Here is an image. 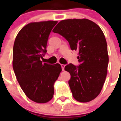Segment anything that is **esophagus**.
<instances>
[{"instance_id":"obj_1","label":"esophagus","mask_w":121,"mask_h":121,"mask_svg":"<svg viewBox=\"0 0 121 121\" xmlns=\"http://www.w3.org/2000/svg\"><path fill=\"white\" fill-rule=\"evenodd\" d=\"M61 65V67H62V70H64V68H65V65H64V64H61V65Z\"/></svg>"}]
</instances>
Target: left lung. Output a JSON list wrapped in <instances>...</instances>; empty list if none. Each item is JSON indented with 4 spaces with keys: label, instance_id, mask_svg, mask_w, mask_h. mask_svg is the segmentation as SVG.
I'll list each match as a JSON object with an SVG mask.
<instances>
[{
    "label": "left lung",
    "instance_id": "left-lung-1",
    "mask_svg": "<svg viewBox=\"0 0 121 121\" xmlns=\"http://www.w3.org/2000/svg\"><path fill=\"white\" fill-rule=\"evenodd\" d=\"M68 42L71 50L78 51L79 65L69 64L68 84L73 96L87 102L98 96L104 84L108 64L107 44L100 28L88 19L62 21L53 29Z\"/></svg>",
    "mask_w": 121,
    "mask_h": 121
}]
</instances>
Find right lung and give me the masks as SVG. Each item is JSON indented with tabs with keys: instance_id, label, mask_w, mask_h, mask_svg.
<instances>
[{
	"instance_id": "1",
	"label": "right lung",
	"mask_w": 121,
	"mask_h": 121,
	"mask_svg": "<svg viewBox=\"0 0 121 121\" xmlns=\"http://www.w3.org/2000/svg\"><path fill=\"white\" fill-rule=\"evenodd\" d=\"M57 21L28 23L21 29L15 39L13 67L21 88L34 102L46 103L54 95V84L61 66L41 61L47 53V45Z\"/></svg>"
}]
</instances>
